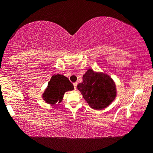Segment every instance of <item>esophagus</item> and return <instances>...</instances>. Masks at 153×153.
Instances as JSON below:
<instances>
[{
  "label": "esophagus",
  "mask_w": 153,
  "mask_h": 153,
  "mask_svg": "<svg viewBox=\"0 0 153 153\" xmlns=\"http://www.w3.org/2000/svg\"><path fill=\"white\" fill-rule=\"evenodd\" d=\"M77 82H75L74 83V89L76 90V88H77Z\"/></svg>",
  "instance_id": "1"
}]
</instances>
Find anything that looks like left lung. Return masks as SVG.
I'll return each instance as SVG.
<instances>
[{
	"mask_svg": "<svg viewBox=\"0 0 153 153\" xmlns=\"http://www.w3.org/2000/svg\"><path fill=\"white\" fill-rule=\"evenodd\" d=\"M83 97L91 108L100 110L107 107L115 98L113 80L102 73L88 69L83 76V82L77 86Z\"/></svg>",
	"mask_w": 153,
	"mask_h": 153,
	"instance_id": "obj_1",
	"label": "left lung"
}]
</instances>
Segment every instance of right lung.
Instances as JSON below:
<instances>
[{
  "mask_svg": "<svg viewBox=\"0 0 153 153\" xmlns=\"http://www.w3.org/2000/svg\"><path fill=\"white\" fill-rule=\"evenodd\" d=\"M74 88L73 84L67 77L60 74L54 75L48 83L42 98L47 103L55 105L61 102L65 92Z\"/></svg>",
  "mask_w": 153,
  "mask_h": 153,
  "instance_id": "right-lung-1",
  "label": "right lung"
}]
</instances>
